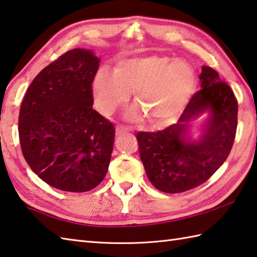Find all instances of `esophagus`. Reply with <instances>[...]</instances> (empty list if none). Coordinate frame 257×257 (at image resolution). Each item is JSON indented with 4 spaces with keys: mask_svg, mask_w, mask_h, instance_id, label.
Here are the masks:
<instances>
[{
    "mask_svg": "<svg viewBox=\"0 0 257 257\" xmlns=\"http://www.w3.org/2000/svg\"><path fill=\"white\" fill-rule=\"evenodd\" d=\"M130 131H131V128H128V127L117 126L116 130H115V134H116V135H122V134H125V133L130 132Z\"/></svg>",
    "mask_w": 257,
    "mask_h": 257,
    "instance_id": "esophagus-1",
    "label": "esophagus"
}]
</instances>
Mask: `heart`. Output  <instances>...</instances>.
I'll list each match as a JSON object with an SVG mask.
<instances>
[{
	"instance_id": "heart-1",
	"label": "heart",
	"mask_w": 257,
	"mask_h": 257,
	"mask_svg": "<svg viewBox=\"0 0 257 257\" xmlns=\"http://www.w3.org/2000/svg\"><path fill=\"white\" fill-rule=\"evenodd\" d=\"M195 88L196 74L190 63L166 55L119 61L113 73L101 69L92 81L94 104L104 116L111 115L134 92V102L153 125L179 114Z\"/></svg>"
}]
</instances>
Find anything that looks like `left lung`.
Here are the masks:
<instances>
[{"label": "left lung", "mask_w": 257, "mask_h": 257, "mask_svg": "<svg viewBox=\"0 0 257 257\" xmlns=\"http://www.w3.org/2000/svg\"><path fill=\"white\" fill-rule=\"evenodd\" d=\"M200 82L202 88L175 124L136 135L146 175L161 192L175 194L203 184L232 150L238 108L232 88L209 66H202ZM202 116L201 134L193 139L192 122Z\"/></svg>", "instance_id": "obj_1"}]
</instances>
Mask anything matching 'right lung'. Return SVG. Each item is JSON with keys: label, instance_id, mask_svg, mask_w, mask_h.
Wrapping results in <instances>:
<instances>
[{"label": "right lung", "instance_id": "1", "mask_svg": "<svg viewBox=\"0 0 257 257\" xmlns=\"http://www.w3.org/2000/svg\"><path fill=\"white\" fill-rule=\"evenodd\" d=\"M98 66L91 50L66 52L36 75L21 105L24 159L57 190L87 192L107 173L115 130L93 109L92 81Z\"/></svg>", "mask_w": 257, "mask_h": 257}]
</instances>
